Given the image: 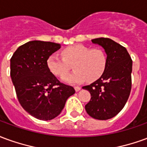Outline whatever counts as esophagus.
<instances>
[{"mask_svg": "<svg viewBox=\"0 0 147 147\" xmlns=\"http://www.w3.org/2000/svg\"><path fill=\"white\" fill-rule=\"evenodd\" d=\"M75 90H76V91H79V90H81V87L80 86H75Z\"/></svg>", "mask_w": 147, "mask_h": 147, "instance_id": "1", "label": "esophagus"}]
</instances>
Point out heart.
<instances>
[{
  "instance_id": "heart-1",
  "label": "heart",
  "mask_w": 147,
  "mask_h": 147,
  "mask_svg": "<svg viewBox=\"0 0 147 147\" xmlns=\"http://www.w3.org/2000/svg\"><path fill=\"white\" fill-rule=\"evenodd\" d=\"M62 58L51 55L47 60V66L55 76H67L72 65L73 73L63 79L70 84L82 83L85 80L93 82L101 77L106 67L107 56L101 48H90L83 45L68 46L61 52Z\"/></svg>"
}]
</instances>
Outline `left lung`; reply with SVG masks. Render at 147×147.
<instances>
[{"instance_id": "obj_1", "label": "left lung", "mask_w": 147, "mask_h": 147, "mask_svg": "<svg viewBox=\"0 0 147 147\" xmlns=\"http://www.w3.org/2000/svg\"><path fill=\"white\" fill-rule=\"evenodd\" d=\"M92 42L105 49L107 63L102 76L83 87L91 96L85 109L94 119L108 120L120 113L129 98L132 60L126 48L112 39L98 38L92 39Z\"/></svg>"}]
</instances>
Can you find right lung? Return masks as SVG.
I'll use <instances>...</instances> for the list:
<instances>
[{
	"label": "right lung",
	"mask_w": 147,
	"mask_h": 147,
	"mask_svg": "<svg viewBox=\"0 0 147 147\" xmlns=\"http://www.w3.org/2000/svg\"><path fill=\"white\" fill-rule=\"evenodd\" d=\"M61 48L51 42L30 41L20 46L10 60V76L21 106L32 117L49 120L57 117L75 94L61 83L47 66V60Z\"/></svg>",
	"instance_id": "right-lung-1"
}]
</instances>
